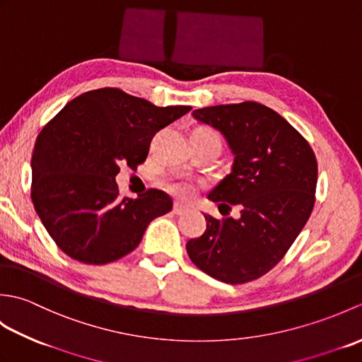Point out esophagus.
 <instances>
[{"label": "esophagus", "instance_id": "esophagus-1", "mask_svg": "<svg viewBox=\"0 0 362 362\" xmlns=\"http://www.w3.org/2000/svg\"><path fill=\"white\" fill-rule=\"evenodd\" d=\"M189 209L188 206L185 205V204H180V202H175L174 204V209H173V211L175 213V214H183V213H187Z\"/></svg>", "mask_w": 362, "mask_h": 362}]
</instances>
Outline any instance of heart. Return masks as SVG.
Returning <instances> with one entry per match:
<instances>
[{"mask_svg": "<svg viewBox=\"0 0 362 362\" xmlns=\"http://www.w3.org/2000/svg\"><path fill=\"white\" fill-rule=\"evenodd\" d=\"M201 130H205V132H210V134H214V132H211V130H206V129H201ZM216 135V134H214ZM171 189L174 191V193H177V194H188L189 193V188L187 187V185H183V183H173L171 185Z\"/></svg>", "mask_w": 362, "mask_h": 362, "instance_id": "obj_1", "label": "heart"}]
</instances>
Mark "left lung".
I'll list each match as a JSON object with an SVG mask.
<instances>
[{
    "label": "left lung",
    "mask_w": 362,
    "mask_h": 362,
    "mask_svg": "<svg viewBox=\"0 0 362 362\" xmlns=\"http://www.w3.org/2000/svg\"><path fill=\"white\" fill-rule=\"evenodd\" d=\"M193 117L224 135L233 165L209 199L240 209V218L205 214L206 230L187 243L191 261L213 279H259L284 257L314 206L317 161L308 141L281 115L258 103L204 107Z\"/></svg>",
    "instance_id": "1"
}]
</instances>
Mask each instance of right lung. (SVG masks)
Listing matches in <instances>:
<instances>
[{
  "mask_svg": "<svg viewBox=\"0 0 362 362\" xmlns=\"http://www.w3.org/2000/svg\"><path fill=\"white\" fill-rule=\"evenodd\" d=\"M189 110L99 88L74 98L42 129L30 197L60 250L86 264L112 263L140 244L152 219L171 211V197L160 189L119 197L115 177L122 163H143L152 136Z\"/></svg>",
  "mask_w": 362,
  "mask_h": 362,
  "instance_id": "right-lung-1",
  "label": "right lung"
}]
</instances>
